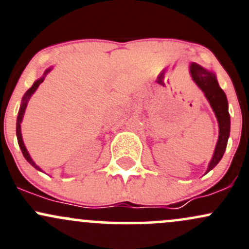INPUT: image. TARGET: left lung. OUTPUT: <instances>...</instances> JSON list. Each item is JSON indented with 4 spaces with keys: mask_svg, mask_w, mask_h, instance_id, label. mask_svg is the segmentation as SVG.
<instances>
[{
    "mask_svg": "<svg viewBox=\"0 0 249 249\" xmlns=\"http://www.w3.org/2000/svg\"><path fill=\"white\" fill-rule=\"evenodd\" d=\"M189 70L191 78L208 99L218 122V139L216 146H215L214 155H213L208 169H207V173H209L221 160L226 151L227 143H228L229 132H231V117H229L228 112V102H227L225 92L218 86L215 73L207 71L206 68L200 66L198 64H195V62L190 64Z\"/></svg>",
    "mask_w": 249,
    "mask_h": 249,
    "instance_id": "obj_1",
    "label": "left lung"
}]
</instances>
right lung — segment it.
Listing matches in <instances>:
<instances>
[{
    "label": "right lung",
    "instance_id": "add662e5",
    "mask_svg": "<svg viewBox=\"0 0 249 249\" xmlns=\"http://www.w3.org/2000/svg\"><path fill=\"white\" fill-rule=\"evenodd\" d=\"M52 68H48V70H46V72L43 73V75L41 76L40 79H37L36 81H35L34 84H33V86L31 89H28V91L26 92L22 98V103H21V106H20V110H18V120H16V136H18V145H20V149L21 151H22V154L24 156V158H26L27 160H28V163H31V164L34 166L35 169H37V170L41 171V169L37 166L36 164L34 163V160H32L31 155L28 154V151H27L26 146H24V143H23V139H22V135H21V123H22V119H23V114H24V111H26V107H27V104H28V100L31 99L32 94L34 93L35 91H36V89L39 87V85L42 83L43 80H45V76L47 74L48 72H51Z\"/></svg>",
    "mask_w": 249,
    "mask_h": 249
}]
</instances>
